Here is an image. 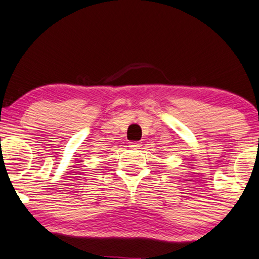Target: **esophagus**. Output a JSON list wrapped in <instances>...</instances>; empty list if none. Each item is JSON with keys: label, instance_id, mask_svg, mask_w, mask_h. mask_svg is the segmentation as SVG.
<instances>
[{"label": "esophagus", "instance_id": "1", "mask_svg": "<svg viewBox=\"0 0 259 259\" xmlns=\"http://www.w3.org/2000/svg\"><path fill=\"white\" fill-rule=\"evenodd\" d=\"M142 146V144L140 141H133V142H130V147L132 148H140Z\"/></svg>", "mask_w": 259, "mask_h": 259}]
</instances>
